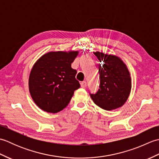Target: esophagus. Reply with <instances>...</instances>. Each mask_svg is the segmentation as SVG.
Listing matches in <instances>:
<instances>
[{
	"label": "esophagus",
	"instance_id": "1",
	"mask_svg": "<svg viewBox=\"0 0 159 159\" xmlns=\"http://www.w3.org/2000/svg\"><path fill=\"white\" fill-rule=\"evenodd\" d=\"M80 86H81V87H83V88H85L87 87V82L86 81L81 82L80 83Z\"/></svg>",
	"mask_w": 159,
	"mask_h": 159
}]
</instances>
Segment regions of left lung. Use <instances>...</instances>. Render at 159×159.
Here are the masks:
<instances>
[{
    "label": "left lung",
    "instance_id": "obj_1",
    "mask_svg": "<svg viewBox=\"0 0 159 159\" xmlns=\"http://www.w3.org/2000/svg\"><path fill=\"white\" fill-rule=\"evenodd\" d=\"M101 63L99 67L100 86L95 93H90L93 102L102 109L111 111L123 106L131 90L129 71L120 57L103 52H94Z\"/></svg>",
    "mask_w": 159,
    "mask_h": 159
}]
</instances>
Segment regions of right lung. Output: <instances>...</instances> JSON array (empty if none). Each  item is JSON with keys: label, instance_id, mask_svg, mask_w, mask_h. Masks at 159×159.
I'll return each mask as SVG.
<instances>
[{"label": "right lung", "instance_id": "obj_1", "mask_svg": "<svg viewBox=\"0 0 159 159\" xmlns=\"http://www.w3.org/2000/svg\"><path fill=\"white\" fill-rule=\"evenodd\" d=\"M79 51L49 52L33 65L29 79V92L42 110L55 113L66 107L80 87L71 64Z\"/></svg>", "mask_w": 159, "mask_h": 159}]
</instances>
